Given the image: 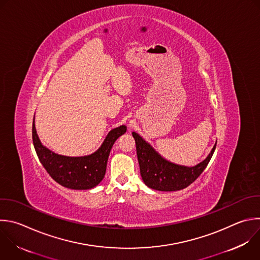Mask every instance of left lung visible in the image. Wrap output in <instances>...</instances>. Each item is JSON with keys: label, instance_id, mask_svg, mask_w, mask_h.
<instances>
[{"label": "left lung", "instance_id": "8db88e82", "mask_svg": "<svg viewBox=\"0 0 260 260\" xmlns=\"http://www.w3.org/2000/svg\"><path fill=\"white\" fill-rule=\"evenodd\" d=\"M133 137L136 141L141 177L145 185L153 190L164 192L183 190L191 185L206 168L216 147L215 143L202 162L195 166H185L163 158L136 132H133Z\"/></svg>", "mask_w": 260, "mask_h": 260}]
</instances>
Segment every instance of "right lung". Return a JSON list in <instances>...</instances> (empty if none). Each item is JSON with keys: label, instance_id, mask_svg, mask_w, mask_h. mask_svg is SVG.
Segmentation results:
<instances>
[{"label": "right lung", "instance_id": "add662e5", "mask_svg": "<svg viewBox=\"0 0 260 260\" xmlns=\"http://www.w3.org/2000/svg\"><path fill=\"white\" fill-rule=\"evenodd\" d=\"M125 132V125L111 129L101 147L90 155L64 156L51 151L42 144L34 118L32 142L41 163L55 182L72 190H89L98 186L104 179L111 148Z\"/></svg>", "mask_w": 260, "mask_h": 260}]
</instances>
